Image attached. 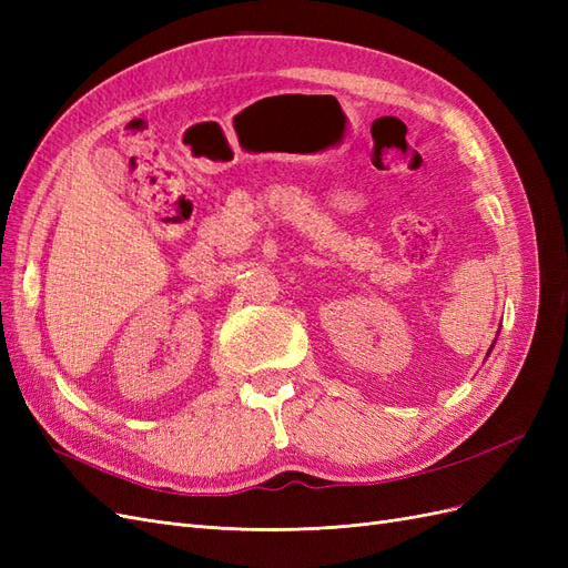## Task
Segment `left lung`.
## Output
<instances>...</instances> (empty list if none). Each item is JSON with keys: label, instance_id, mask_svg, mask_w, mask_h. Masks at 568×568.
I'll use <instances>...</instances> for the list:
<instances>
[{"label": "left lung", "instance_id": "left-lung-1", "mask_svg": "<svg viewBox=\"0 0 568 568\" xmlns=\"http://www.w3.org/2000/svg\"><path fill=\"white\" fill-rule=\"evenodd\" d=\"M493 346H495V341H493ZM493 346H490V348H488V355H490V351H493Z\"/></svg>", "mask_w": 568, "mask_h": 568}]
</instances>
